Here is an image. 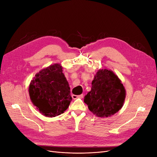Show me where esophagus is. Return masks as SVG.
<instances>
[{
	"label": "esophagus",
	"mask_w": 157,
	"mask_h": 157,
	"mask_svg": "<svg viewBox=\"0 0 157 157\" xmlns=\"http://www.w3.org/2000/svg\"><path fill=\"white\" fill-rule=\"evenodd\" d=\"M72 98L73 99H76L77 98H81L82 99L83 98V94H81V95H72Z\"/></svg>",
	"instance_id": "obj_1"
}]
</instances>
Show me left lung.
I'll return each instance as SVG.
<instances>
[{
    "mask_svg": "<svg viewBox=\"0 0 157 157\" xmlns=\"http://www.w3.org/2000/svg\"><path fill=\"white\" fill-rule=\"evenodd\" d=\"M125 97L124 87L119 78L110 70L101 69L95 76L84 102L94 115L107 117L120 110Z\"/></svg>",
    "mask_w": 157,
    "mask_h": 157,
    "instance_id": "left-lung-1",
    "label": "left lung"
}]
</instances>
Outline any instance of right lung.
I'll return each mask as SVG.
<instances>
[{
  "label": "right lung",
  "mask_w": 157,
  "mask_h": 157,
  "mask_svg": "<svg viewBox=\"0 0 157 157\" xmlns=\"http://www.w3.org/2000/svg\"><path fill=\"white\" fill-rule=\"evenodd\" d=\"M62 72L59 64L52 65L36 74L30 83L32 103L45 117L64 113L72 101L70 87Z\"/></svg>",
  "instance_id": "1"
}]
</instances>
